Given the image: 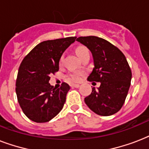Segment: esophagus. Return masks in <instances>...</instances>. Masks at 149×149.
Here are the masks:
<instances>
[{
    "mask_svg": "<svg viewBox=\"0 0 149 149\" xmlns=\"http://www.w3.org/2000/svg\"><path fill=\"white\" fill-rule=\"evenodd\" d=\"M71 86H72V87H76V88H78V87H79V86H80V85H79V84H72V85H71Z\"/></svg>",
    "mask_w": 149,
    "mask_h": 149,
    "instance_id": "1",
    "label": "esophagus"
}]
</instances>
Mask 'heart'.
Listing matches in <instances>:
<instances>
[{"label":"heart","instance_id":"obj_1","mask_svg":"<svg viewBox=\"0 0 149 149\" xmlns=\"http://www.w3.org/2000/svg\"><path fill=\"white\" fill-rule=\"evenodd\" d=\"M76 52H77V55L78 56L79 58H81L82 56L85 55L86 53H89L88 49H86V47H84V46H79V47L77 48V49H76ZM63 56H62V57L60 58V63H62V61H63ZM82 72H73L72 74H70L69 77H68V80L69 81L71 82H77L79 81V79H80V77H81Z\"/></svg>","mask_w":149,"mask_h":149}]
</instances>
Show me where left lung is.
Segmentation results:
<instances>
[{"label":"left lung","instance_id":"8db88e82","mask_svg":"<svg viewBox=\"0 0 149 149\" xmlns=\"http://www.w3.org/2000/svg\"><path fill=\"white\" fill-rule=\"evenodd\" d=\"M77 41L88 48L93 56L94 67L87 79L100 83L97 90L92 88L84 101L98 115L117 113L125 103L132 80V70L125 55L111 42L97 36L79 37Z\"/></svg>","mask_w":149,"mask_h":149}]
</instances>
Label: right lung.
Wrapping results in <instances>:
<instances>
[{
	"label": "right lung",
	"mask_w": 149,
	"mask_h": 149,
	"mask_svg": "<svg viewBox=\"0 0 149 149\" xmlns=\"http://www.w3.org/2000/svg\"><path fill=\"white\" fill-rule=\"evenodd\" d=\"M77 37L44 41L22 60L16 80L17 101L32 121L48 122L63 109L70 86L63 83L56 88L49 83L50 75L58 71V63L65 50Z\"/></svg>",
	"instance_id": "add662e5"
}]
</instances>
